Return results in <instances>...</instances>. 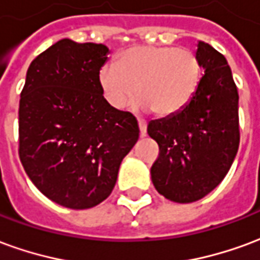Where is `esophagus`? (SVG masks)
<instances>
[{
    "mask_svg": "<svg viewBox=\"0 0 260 260\" xmlns=\"http://www.w3.org/2000/svg\"><path fill=\"white\" fill-rule=\"evenodd\" d=\"M138 124H139V131H141V136H146V132H147L146 121H143V119H139V121H138Z\"/></svg>",
    "mask_w": 260,
    "mask_h": 260,
    "instance_id": "1",
    "label": "esophagus"
}]
</instances>
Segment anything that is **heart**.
Masks as SVG:
<instances>
[{
    "instance_id": "b5f03b06",
    "label": "heart",
    "mask_w": 260,
    "mask_h": 260,
    "mask_svg": "<svg viewBox=\"0 0 260 260\" xmlns=\"http://www.w3.org/2000/svg\"><path fill=\"white\" fill-rule=\"evenodd\" d=\"M201 74L199 58L188 48L136 46L125 50L117 65H104L99 82L114 108H128L139 93V107L167 117L180 113L191 102Z\"/></svg>"
}]
</instances>
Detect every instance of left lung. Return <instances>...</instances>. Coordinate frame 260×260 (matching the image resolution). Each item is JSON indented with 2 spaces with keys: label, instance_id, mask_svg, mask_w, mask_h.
<instances>
[{
  "label": "left lung",
  "instance_id": "1",
  "mask_svg": "<svg viewBox=\"0 0 260 260\" xmlns=\"http://www.w3.org/2000/svg\"><path fill=\"white\" fill-rule=\"evenodd\" d=\"M205 69L195 96L180 113L153 119L149 136L157 142L150 173L160 195L177 203L199 201L223 181L240 146L238 90L227 59L198 43Z\"/></svg>",
  "mask_w": 260,
  "mask_h": 260
}]
</instances>
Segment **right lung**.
<instances>
[{
	"label": "right lung",
	"mask_w": 260,
	"mask_h": 260,
	"mask_svg": "<svg viewBox=\"0 0 260 260\" xmlns=\"http://www.w3.org/2000/svg\"><path fill=\"white\" fill-rule=\"evenodd\" d=\"M108 48L62 39L31 61L19 100V157L43 195L69 209L107 199L139 138L131 113L111 107L99 74Z\"/></svg>",
	"instance_id": "right-lung-1"
}]
</instances>
